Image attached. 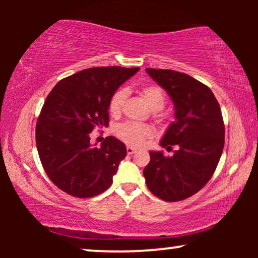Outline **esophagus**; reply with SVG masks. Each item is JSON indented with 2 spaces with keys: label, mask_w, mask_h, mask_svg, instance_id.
<instances>
[{
  "label": "esophagus",
  "mask_w": 258,
  "mask_h": 258,
  "mask_svg": "<svg viewBox=\"0 0 258 258\" xmlns=\"http://www.w3.org/2000/svg\"><path fill=\"white\" fill-rule=\"evenodd\" d=\"M136 148H134V147H130V146H128L126 147V153H128L129 155H132V154H134V153H136Z\"/></svg>",
  "instance_id": "1"
}]
</instances>
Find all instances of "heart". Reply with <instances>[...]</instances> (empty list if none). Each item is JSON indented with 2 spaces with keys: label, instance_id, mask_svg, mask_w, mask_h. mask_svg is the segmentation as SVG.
I'll use <instances>...</instances> for the list:
<instances>
[{
  "label": "heart",
  "instance_id": "1",
  "mask_svg": "<svg viewBox=\"0 0 258 258\" xmlns=\"http://www.w3.org/2000/svg\"><path fill=\"white\" fill-rule=\"evenodd\" d=\"M141 95L149 105L151 110L160 111L165 105V94L161 87L149 84L141 89ZM126 98L125 89H118L112 95L108 104V110L111 116L117 117L121 115ZM115 135L129 146L140 147L146 143L147 140L153 137V130L150 126L135 122H124L115 126Z\"/></svg>",
  "mask_w": 258,
  "mask_h": 258
}]
</instances>
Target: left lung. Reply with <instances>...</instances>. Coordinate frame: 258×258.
Returning <instances> with one entry per match:
<instances>
[{
    "mask_svg": "<svg viewBox=\"0 0 258 258\" xmlns=\"http://www.w3.org/2000/svg\"><path fill=\"white\" fill-rule=\"evenodd\" d=\"M146 70L174 102L175 121L160 144L167 150L178 148L171 157L149 151L150 162L143 175L155 196L177 202L200 191L216 170L224 147L223 117L206 84L175 70Z\"/></svg>",
    "mask_w": 258,
    "mask_h": 258,
    "instance_id": "left-lung-1",
    "label": "left lung"
}]
</instances>
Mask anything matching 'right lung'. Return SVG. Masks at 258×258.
Segmentation results:
<instances>
[{"mask_svg": "<svg viewBox=\"0 0 258 258\" xmlns=\"http://www.w3.org/2000/svg\"><path fill=\"white\" fill-rule=\"evenodd\" d=\"M139 70L84 69L59 81L48 95L37 118L36 147L48 177L62 191L88 199L111 185L126 148L114 136L93 146L90 133L109 125V101Z\"/></svg>", "mask_w": 258, "mask_h": 258, "instance_id": "add662e5", "label": "right lung"}]
</instances>
